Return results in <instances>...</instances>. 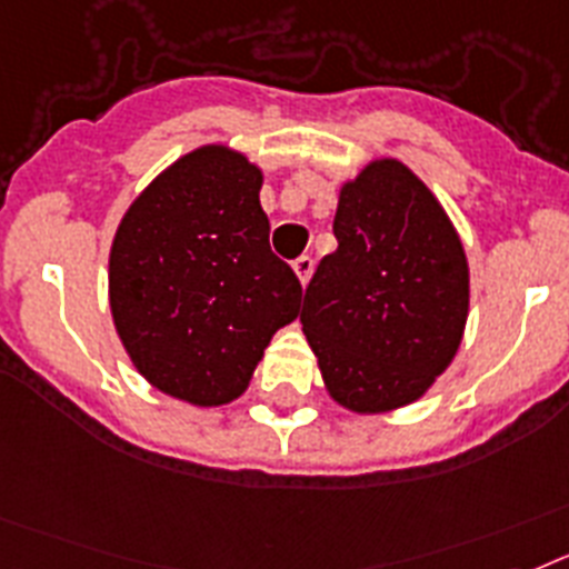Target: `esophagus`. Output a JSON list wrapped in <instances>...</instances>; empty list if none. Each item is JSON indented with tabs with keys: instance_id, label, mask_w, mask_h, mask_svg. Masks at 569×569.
Returning <instances> with one entry per match:
<instances>
[{
	"instance_id": "esophagus-1",
	"label": "esophagus",
	"mask_w": 569,
	"mask_h": 569,
	"mask_svg": "<svg viewBox=\"0 0 569 569\" xmlns=\"http://www.w3.org/2000/svg\"><path fill=\"white\" fill-rule=\"evenodd\" d=\"M291 269H295V274H298V280L300 283H309V278H312V271H315V260L309 254H303V257H298V260H295V263H291Z\"/></svg>"
}]
</instances>
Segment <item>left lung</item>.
Masks as SVG:
<instances>
[{
  "label": "left lung",
  "mask_w": 569,
  "mask_h": 569,
  "mask_svg": "<svg viewBox=\"0 0 569 569\" xmlns=\"http://www.w3.org/2000/svg\"><path fill=\"white\" fill-rule=\"evenodd\" d=\"M338 249L306 286L303 335L323 387L355 415L415 403L447 372L469 315V263L427 182L395 157L346 180Z\"/></svg>",
  "instance_id": "obj_1"
}]
</instances>
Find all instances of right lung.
<instances>
[{
    "mask_svg": "<svg viewBox=\"0 0 569 569\" xmlns=\"http://www.w3.org/2000/svg\"><path fill=\"white\" fill-rule=\"evenodd\" d=\"M260 189L243 151L200 146L148 182L113 234V329L137 372L191 407L237 401L300 315L303 289L271 254Z\"/></svg>",
    "mask_w": 569,
    "mask_h": 569,
    "instance_id": "obj_1",
    "label": "right lung"
}]
</instances>
